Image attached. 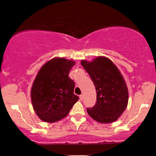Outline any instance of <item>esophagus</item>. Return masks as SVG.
<instances>
[{
    "label": "esophagus",
    "instance_id": "obj_1",
    "mask_svg": "<svg viewBox=\"0 0 156 156\" xmlns=\"http://www.w3.org/2000/svg\"><path fill=\"white\" fill-rule=\"evenodd\" d=\"M79 97H80V100H83V95H80V96H79Z\"/></svg>",
    "mask_w": 156,
    "mask_h": 156
}]
</instances>
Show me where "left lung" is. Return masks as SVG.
Listing matches in <instances>:
<instances>
[{
	"mask_svg": "<svg viewBox=\"0 0 156 156\" xmlns=\"http://www.w3.org/2000/svg\"><path fill=\"white\" fill-rule=\"evenodd\" d=\"M81 65L93 81L97 94L96 105L87 109L88 114L100 123L114 122L127 106L129 93L125 79L107 58L99 56L92 62L82 60Z\"/></svg>",
	"mask_w": 156,
	"mask_h": 156,
	"instance_id": "8db88e82",
	"label": "left lung"
}]
</instances>
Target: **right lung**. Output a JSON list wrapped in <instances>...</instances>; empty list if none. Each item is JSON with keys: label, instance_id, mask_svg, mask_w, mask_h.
<instances>
[{"label": "right lung", "instance_id": "add662e5", "mask_svg": "<svg viewBox=\"0 0 156 156\" xmlns=\"http://www.w3.org/2000/svg\"><path fill=\"white\" fill-rule=\"evenodd\" d=\"M74 65L73 60L54 58L39 70L31 87V98L37 115L44 122L64 118L79 99L73 94L74 82L69 77Z\"/></svg>", "mask_w": 156, "mask_h": 156}]
</instances>
